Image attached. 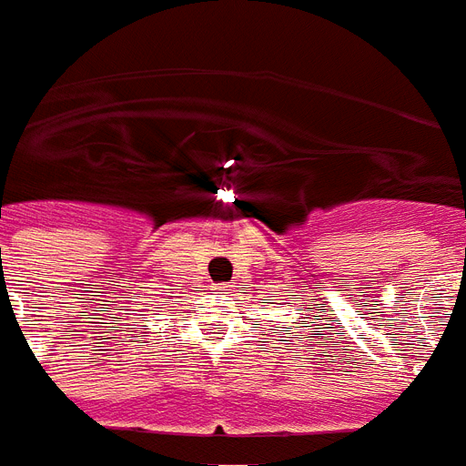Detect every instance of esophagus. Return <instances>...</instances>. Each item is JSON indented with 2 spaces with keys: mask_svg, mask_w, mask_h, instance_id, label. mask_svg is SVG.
Instances as JSON below:
<instances>
[{
  "mask_svg": "<svg viewBox=\"0 0 466 466\" xmlns=\"http://www.w3.org/2000/svg\"><path fill=\"white\" fill-rule=\"evenodd\" d=\"M212 290H215V296H229V293H232V286L219 283V286H212Z\"/></svg>",
  "mask_w": 466,
  "mask_h": 466,
  "instance_id": "esophagus-1",
  "label": "esophagus"
}]
</instances>
